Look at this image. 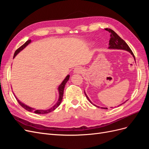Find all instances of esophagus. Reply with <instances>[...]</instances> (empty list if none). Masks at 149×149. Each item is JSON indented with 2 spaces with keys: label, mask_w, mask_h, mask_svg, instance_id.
I'll use <instances>...</instances> for the list:
<instances>
[{
  "label": "esophagus",
  "mask_w": 149,
  "mask_h": 149,
  "mask_svg": "<svg viewBox=\"0 0 149 149\" xmlns=\"http://www.w3.org/2000/svg\"><path fill=\"white\" fill-rule=\"evenodd\" d=\"M82 72V70L80 68H76L74 70V73H80Z\"/></svg>",
  "instance_id": "obj_1"
}]
</instances>
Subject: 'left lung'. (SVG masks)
Listing matches in <instances>:
<instances>
[{
    "label": "left lung",
    "mask_w": 149,
    "mask_h": 149,
    "mask_svg": "<svg viewBox=\"0 0 149 149\" xmlns=\"http://www.w3.org/2000/svg\"><path fill=\"white\" fill-rule=\"evenodd\" d=\"M106 30L108 31L110 33V37H111V38L109 40V49H124V50H126L129 52L131 55L133 56V57L135 59V56H134V55L133 52H132L131 49H130V48H129V47L128 46V45L125 42V41L124 40L122 39L117 34L115 31L114 30H112V29H105ZM135 60H136V59H135ZM85 93V92H84ZM85 95L86 96L87 99L88 100V101L91 102V104L92 102L89 100V99L88 98V96L86 95V94L85 93ZM123 103V104H124ZM95 106L97 107H100L99 106H97L95 104H93ZM120 105H122V104ZM102 109H107V107H101Z\"/></svg>",
    "instance_id": "8db88e82"
}]
</instances>
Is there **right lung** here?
I'll use <instances>...</instances> for the list:
<instances>
[{
    "label": "right lung",
    "instance_id": "right-lung-1",
    "mask_svg": "<svg viewBox=\"0 0 149 149\" xmlns=\"http://www.w3.org/2000/svg\"><path fill=\"white\" fill-rule=\"evenodd\" d=\"M31 42V40H27L23 45H22L20 48H18L17 50L15 51V53H14V55H13V58H15V56L17 55L18 53H19L20 51H22V49H23L24 48H25L26 46L28 45ZM70 79V75H67L66 77L65 78V79L63 81V82L61 83V84L59 86V87H58V92H59V98H58V100L57 101V102L55 104V105H54L52 107L49 108V109H47V110H37L34 109V108H32V107H30L28 106H26L25 104H24V103L21 102L15 96V98L16 100H17L18 102H19V104L22 107H24L25 109L27 110L28 111H30V112H33L34 113H36V114H47V113H49V112H50L53 111L55 110V109H56V108L59 106L60 105V104L61 102V101L63 100V92H64V88H65V86L66 85V83H67L68 81V79Z\"/></svg>",
    "mask_w": 149,
    "mask_h": 149
}]
</instances>
